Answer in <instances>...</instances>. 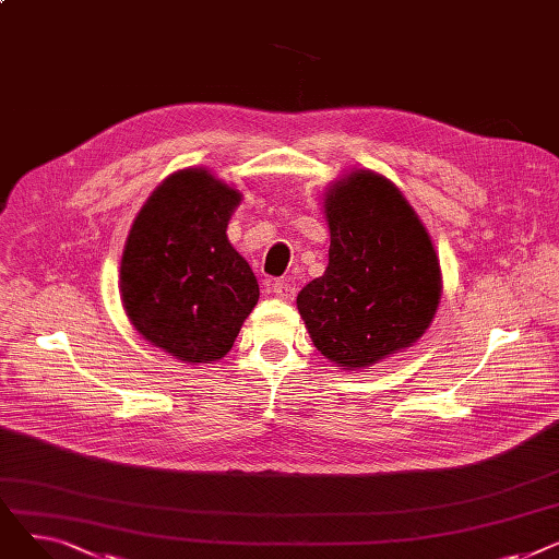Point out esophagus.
<instances>
[{
  "label": "esophagus",
  "instance_id": "1",
  "mask_svg": "<svg viewBox=\"0 0 559 559\" xmlns=\"http://www.w3.org/2000/svg\"><path fill=\"white\" fill-rule=\"evenodd\" d=\"M270 292L274 297H278V299H283V301H292L297 297V287L292 285V283H287V281H274V283H270Z\"/></svg>",
  "mask_w": 559,
  "mask_h": 559
}]
</instances>
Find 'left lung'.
I'll return each instance as SVG.
<instances>
[{"label": "left lung", "mask_w": 559, "mask_h": 559, "mask_svg": "<svg viewBox=\"0 0 559 559\" xmlns=\"http://www.w3.org/2000/svg\"><path fill=\"white\" fill-rule=\"evenodd\" d=\"M329 267L297 297L314 348L344 371L401 354L430 329L442 267L403 192L373 169H354L324 192Z\"/></svg>", "instance_id": "left-lung-1"}]
</instances>
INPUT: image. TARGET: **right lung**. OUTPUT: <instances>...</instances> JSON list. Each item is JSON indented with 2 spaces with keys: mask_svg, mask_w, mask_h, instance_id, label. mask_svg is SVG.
<instances>
[{
  "mask_svg": "<svg viewBox=\"0 0 559 559\" xmlns=\"http://www.w3.org/2000/svg\"><path fill=\"white\" fill-rule=\"evenodd\" d=\"M242 192L211 169L186 167L144 201L120 262V299L131 326L186 365L222 360L260 289L228 242Z\"/></svg>",
  "mask_w": 559,
  "mask_h": 559,
  "instance_id": "add662e5",
  "label": "right lung"
}]
</instances>
